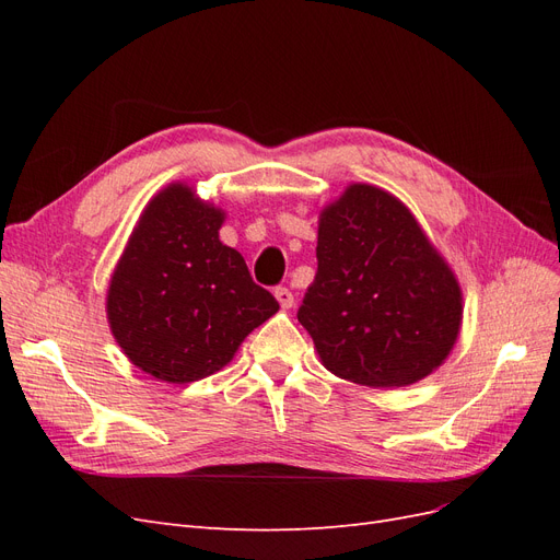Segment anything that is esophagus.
Segmentation results:
<instances>
[{"instance_id":"1","label":"esophagus","mask_w":560,"mask_h":560,"mask_svg":"<svg viewBox=\"0 0 560 560\" xmlns=\"http://www.w3.org/2000/svg\"><path fill=\"white\" fill-rule=\"evenodd\" d=\"M276 299L282 308H292L294 306V292L287 290V287H276Z\"/></svg>"}]
</instances>
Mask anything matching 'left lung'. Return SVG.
Returning a JSON list of instances; mask_svg holds the SVG:
<instances>
[{"label": "left lung", "mask_w": 560, "mask_h": 560, "mask_svg": "<svg viewBox=\"0 0 560 560\" xmlns=\"http://www.w3.org/2000/svg\"><path fill=\"white\" fill-rule=\"evenodd\" d=\"M317 273L299 306L331 374L411 385L446 360L463 319L455 276L404 202L352 184L319 214Z\"/></svg>", "instance_id": "left-lung-1"}]
</instances>
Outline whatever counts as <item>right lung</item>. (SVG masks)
<instances>
[{"mask_svg": "<svg viewBox=\"0 0 560 560\" xmlns=\"http://www.w3.org/2000/svg\"><path fill=\"white\" fill-rule=\"evenodd\" d=\"M224 212L171 184L149 202L118 261L107 317L128 360L167 383L206 378L278 313L241 252L219 241Z\"/></svg>", "mask_w": 560, "mask_h": 560, "instance_id": "obj_1", "label": "right lung"}]
</instances>
